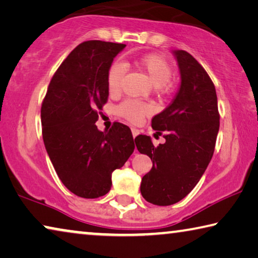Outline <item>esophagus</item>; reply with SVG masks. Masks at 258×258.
I'll return each mask as SVG.
<instances>
[{"label":"esophagus","mask_w":258,"mask_h":258,"mask_svg":"<svg viewBox=\"0 0 258 258\" xmlns=\"http://www.w3.org/2000/svg\"><path fill=\"white\" fill-rule=\"evenodd\" d=\"M131 131H132V137H133L134 139H136V138L139 136V130H137V128H132Z\"/></svg>","instance_id":"34e87169"}]
</instances>
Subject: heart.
Here are the masks:
<instances>
[{"label":"heart","mask_w":258,"mask_h":258,"mask_svg":"<svg viewBox=\"0 0 258 258\" xmlns=\"http://www.w3.org/2000/svg\"><path fill=\"white\" fill-rule=\"evenodd\" d=\"M136 63L155 88H159V91L163 93L171 91L172 86L170 84V79L172 76V68L164 57L157 54H148L138 58ZM125 72V65L119 60L110 65L107 73V85L110 93L117 94L120 91ZM116 112L122 119L132 124H138L146 114L149 113V107L140 102L127 100L118 105Z\"/></svg>","instance_id":"heart-1"}]
</instances>
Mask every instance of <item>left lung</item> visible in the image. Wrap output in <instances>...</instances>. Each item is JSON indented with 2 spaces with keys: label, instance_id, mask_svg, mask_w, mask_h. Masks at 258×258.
Returning <instances> with one entry per match:
<instances>
[{
  "label": "left lung",
  "instance_id": "8db88e82",
  "mask_svg": "<svg viewBox=\"0 0 258 258\" xmlns=\"http://www.w3.org/2000/svg\"><path fill=\"white\" fill-rule=\"evenodd\" d=\"M172 54L180 87L169 107L151 121L165 142L155 147L147 136L134 140L138 150L153 161L140 190L146 201L156 206H171L190 193L209 165L219 131L217 95L210 77L187 51Z\"/></svg>",
  "mask_w": 258,
  "mask_h": 258
}]
</instances>
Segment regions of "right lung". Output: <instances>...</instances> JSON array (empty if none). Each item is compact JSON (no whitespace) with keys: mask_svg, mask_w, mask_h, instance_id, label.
<instances>
[{"mask_svg":"<svg viewBox=\"0 0 258 258\" xmlns=\"http://www.w3.org/2000/svg\"><path fill=\"white\" fill-rule=\"evenodd\" d=\"M126 44L91 40L80 43L52 77L41 108L42 138L63 185L84 199L111 188L114 170L134 150L131 130L113 122L102 132L95 122L108 100L107 73Z\"/></svg>","mask_w":258,"mask_h":258,"instance_id":"1","label":"right lung"}]
</instances>
